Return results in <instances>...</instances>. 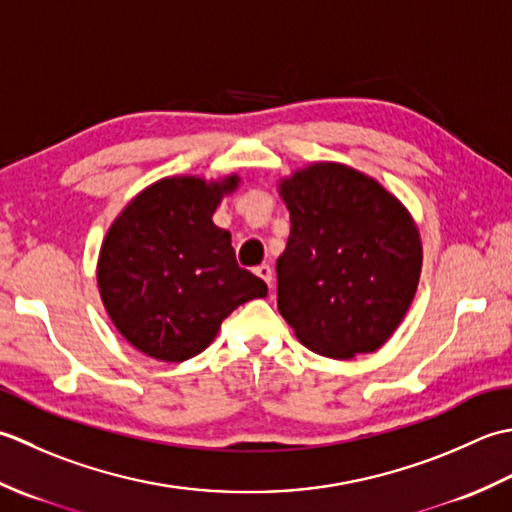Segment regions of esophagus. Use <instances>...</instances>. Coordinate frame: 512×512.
I'll return each instance as SVG.
<instances>
[{
	"label": "esophagus",
	"instance_id": "1",
	"mask_svg": "<svg viewBox=\"0 0 512 512\" xmlns=\"http://www.w3.org/2000/svg\"><path fill=\"white\" fill-rule=\"evenodd\" d=\"M254 274H256L258 278H263L269 289L274 287V271H271L269 265H258V267L254 269Z\"/></svg>",
	"mask_w": 512,
	"mask_h": 512
}]
</instances>
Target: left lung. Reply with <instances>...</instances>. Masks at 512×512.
<instances>
[{"instance_id":"8db88e82","label":"left lung","mask_w":512,"mask_h":512,"mask_svg":"<svg viewBox=\"0 0 512 512\" xmlns=\"http://www.w3.org/2000/svg\"><path fill=\"white\" fill-rule=\"evenodd\" d=\"M291 232L278 256V311L307 349L351 360L387 342L420 283L411 212L380 181L318 161L278 183Z\"/></svg>"}]
</instances>
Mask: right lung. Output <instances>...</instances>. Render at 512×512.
<instances>
[{"mask_svg": "<svg viewBox=\"0 0 512 512\" xmlns=\"http://www.w3.org/2000/svg\"><path fill=\"white\" fill-rule=\"evenodd\" d=\"M241 176H165L114 218L101 243L97 285L112 325L134 349L161 362L198 356L221 322L263 280L236 263L232 236L212 216Z\"/></svg>", "mask_w": 512, "mask_h": 512, "instance_id": "1", "label": "right lung"}]
</instances>
